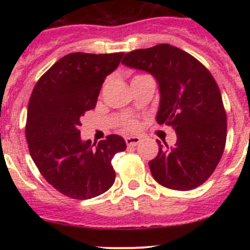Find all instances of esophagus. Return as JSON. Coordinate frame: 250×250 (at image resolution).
<instances>
[{
	"label": "esophagus",
	"instance_id": "1",
	"mask_svg": "<svg viewBox=\"0 0 250 250\" xmlns=\"http://www.w3.org/2000/svg\"><path fill=\"white\" fill-rule=\"evenodd\" d=\"M140 143L139 137H127L125 138V144L128 146H137Z\"/></svg>",
	"mask_w": 250,
	"mask_h": 250
}]
</instances>
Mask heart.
I'll use <instances>...</instances> for the list:
<instances>
[{
    "label": "heart",
    "instance_id": "obj_1",
    "mask_svg": "<svg viewBox=\"0 0 250 250\" xmlns=\"http://www.w3.org/2000/svg\"><path fill=\"white\" fill-rule=\"evenodd\" d=\"M140 76V75H139ZM137 77V76H135ZM122 127L125 128V130H137L138 127H139V123L135 118L132 117H125V120L122 121Z\"/></svg>",
    "mask_w": 250,
    "mask_h": 250
}]
</instances>
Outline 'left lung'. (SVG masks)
<instances>
[{"label":"left lung","mask_w":250,"mask_h":250,"mask_svg":"<svg viewBox=\"0 0 250 250\" xmlns=\"http://www.w3.org/2000/svg\"><path fill=\"white\" fill-rule=\"evenodd\" d=\"M122 64L155 76L161 92L156 120L176 132L174 147L158 141L157 156L148 162L153 179L179 191L202 185L223 156L228 132L214 77L195 57L167 43L127 53Z\"/></svg>","instance_id":"left-lung-1"}]
</instances>
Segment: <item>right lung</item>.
<instances>
[{"label":"right lung","instance_id":"add662e5","mask_svg":"<svg viewBox=\"0 0 250 250\" xmlns=\"http://www.w3.org/2000/svg\"><path fill=\"white\" fill-rule=\"evenodd\" d=\"M123 54L65 55L40 77L30 97L25 125L30 155L48 183L74 200L106 192L116 179L111 160L127 147L120 135H107L95 147L80 135L81 118L95 107L105 78Z\"/></svg>","mask_w":250,"mask_h":250}]
</instances>
